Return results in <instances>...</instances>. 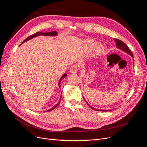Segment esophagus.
<instances>
[{
    "label": "esophagus",
    "mask_w": 147,
    "mask_h": 147,
    "mask_svg": "<svg viewBox=\"0 0 147 147\" xmlns=\"http://www.w3.org/2000/svg\"><path fill=\"white\" fill-rule=\"evenodd\" d=\"M77 70H78V65L76 64H74L71 66V67L70 69V72L72 74H75L77 73Z\"/></svg>",
    "instance_id": "obj_1"
}]
</instances>
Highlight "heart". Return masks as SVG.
I'll list each match as a JSON object with an SVG mask.
<instances>
[{
    "mask_svg": "<svg viewBox=\"0 0 147 147\" xmlns=\"http://www.w3.org/2000/svg\"><path fill=\"white\" fill-rule=\"evenodd\" d=\"M87 50H91L93 49V52L95 55H101L104 53V47L102 45H97V42L93 39H88L84 42Z\"/></svg>",
    "mask_w": 147,
    "mask_h": 147,
    "instance_id": "heart-1",
    "label": "heart"
}]
</instances>
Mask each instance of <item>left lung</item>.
<instances>
[{
  "label": "left lung",
  "mask_w": 147,
  "mask_h": 147,
  "mask_svg": "<svg viewBox=\"0 0 147 147\" xmlns=\"http://www.w3.org/2000/svg\"><path fill=\"white\" fill-rule=\"evenodd\" d=\"M115 41L116 42V43H117V47L118 48L121 49V50L126 52L127 53H128V54H129L131 56L133 57V55H132V53L131 50H130L129 48V47L126 45L125 43H124L123 42H122L121 40H120L117 39V38H115ZM83 98H84V97H83ZM86 103H87V102H86ZM87 104H88V106L90 107H91L92 109L94 110H96V111H100V112H101V111H102V112H107V111H110V110H100V109H94V108L92 107H91L88 103H87Z\"/></svg>",
  "instance_id": "obj_1"
}]
</instances>
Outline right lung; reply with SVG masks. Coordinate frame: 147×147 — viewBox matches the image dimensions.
I'll return each mask as SVG.
<instances>
[{
  "label": "right lung",
  "instance_id": "right-lung-1",
  "mask_svg": "<svg viewBox=\"0 0 147 147\" xmlns=\"http://www.w3.org/2000/svg\"><path fill=\"white\" fill-rule=\"evenodd\" d=\"M57 35V32H56V31H52V32H45V33H43V32H36V33H35V34H32V35H30V36L28 37L27 38H26V39L24 40L23 42H22V43L25 42H26V41L29 40H30V39H31V38H33L35 37L38 36V35H44V36H54V35ZM66 76H67V74H64L63 75V77H62L61 78L60 80H59V87H60V82H61V81L62 80V79H63V78H65ZM61 97H60V100H61ZM59 102H60L59 101L58 103L56 104L55 106L53 107H52L51 109L47 110V112H49V111H51V110H53V109H55L56 107L59 104Z\"/></svg>",
  "mask_w": 147,
  "mask_h": 147
}]
</instances>
